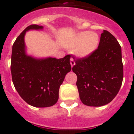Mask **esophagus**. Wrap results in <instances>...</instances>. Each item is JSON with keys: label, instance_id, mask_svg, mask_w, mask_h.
<instances>
[{"label": "esophagus", "instance_id": "34e87169", "mask_svg": "<svg viewBox=\"0 0 134 134\" xmlns=\"http://www.w3.org/2000/svg\"><path fill=\"white\" fill-rule=\"evenodd\" d=\"M70 64L72 67H73V66L75 65V62H74V59L72 58H70Z\"/></svg>", "mask_w": 134, "mask_h": 134}]
</instances>
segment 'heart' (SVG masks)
Segmentation results:
<instances>
[{
  "label": "heart",
  "instance_id": "b5f03b06",
  "mask_svg": "<svg viewBox=\"0 0 134 134\" xmlns=\"http://www.w3.org/2000/svg\"><path fill=\"white\" fill-rule=\"evenodd\" d=\"M100 41L98 34L90 31H82L76 34L71 39L64 42L67 47H75L74 52L80 57H86L97 48Z\"/></svg>",
  "mask_w": 134,
  "mask_h": 134
}]
</instances>
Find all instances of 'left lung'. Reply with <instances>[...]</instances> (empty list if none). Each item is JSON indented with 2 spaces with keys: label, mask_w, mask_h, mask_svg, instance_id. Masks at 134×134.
Wrapping results in <instances>:
<instances>
[{
  "label": "left lung",
  "mask_w": 134,
  "mask_h": 134,
  "mask_svg": "<svg viewBox=\"0 0 134 134\" xmlns=\"http://www.w3.org/2000/svg\"><path fill=\"white\" fill-rule=\"evenodd\" d=\"M72 71L76 74L80 98L89 106H102L116 97L124 77L121 49L107 30L101 34L98 48L86 57L76 58Z\"/></svg>",
  "instance_id": "8db88e82"
}]
</instances>
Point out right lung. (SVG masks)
I'll list each match as a JSON object with an SVG mask.
<instances>
[{
  "label": "right lung",
  "instance_id": "add662e5",
  "mask_svg": "<svg viewBox=\"0 0 134 134\" xmlns=\"http://www.w3.org/2000/svg\"><path fill=\"white\" fill-rule=\"evenodd\" d=\"M42 29V26L31 24L20 33L13 44L10 64L12 80L18 94L27 104L38 108L50 107L57 102L60 86L71 70L70 55L40 60L26 54V32Z\"/></svg>",
  "mask_w": 134,
  "mask_h": 134
}]
</instances>
